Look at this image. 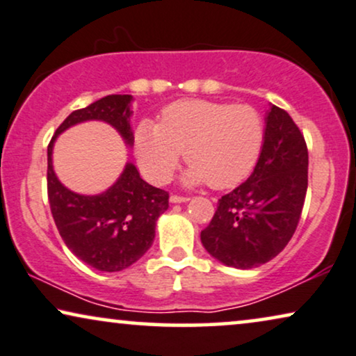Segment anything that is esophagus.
Listing matches in <instances>:
<instances>
[{"instance_id":"obj_1","label":"esophagus","mask_w":356,"mask_h":356,"mask_svg":"<svg viewBox=\"0 0 356 356\" xmlns=\"http://www.w3.org/2000/svg\"><path fill=\"white\" fill-rule=\"evenodd\" d=\"M170 203H186V202H188L191 200V198L188 197H181V195H170Z\"/></svg>"}]
</instances>
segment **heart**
Instances as JSON below:
<instances>
[{
  "mask_svg": "<svg viewBox=\"0 0 356 356\" xmlns=\"http://www.w3.org/2000/svg\"><path fill=\"white\" fill-rule=\"evenodd\" d=\"M265 141V123L248 104L182 99L161 112V122L143 120L135 130V154L141 172L154 184L170 179L182 151L191 168L186 186L210 184L233 188L252 174Z\"/></svg>",
  "mask_w": 356,
  "mask_h": 356,
  "instance_id": "1",
  "label": "heart"
}]
</instances>
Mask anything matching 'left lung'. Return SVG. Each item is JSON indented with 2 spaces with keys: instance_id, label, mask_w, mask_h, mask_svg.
Masks as SVG:
<instances>
[{
  "instance_id": "left-lung-1",
  "label": "left lung",
  "mask_w": 356,
  "mask_h": 356,
  "mask_svg": "<svg viewBox=\"0 0 356 356\" xmlns=\"http://www.w3.org/2000/svg\"><path fill=\"white\" fill-rule=\"evenodd\" d=\"M307 191L305 136L283 108L265 117L259 163L244 184L218 200L200 238L208 254L227 267H259L285 249L300 222Z\"/></svg>"
}]
</instances>
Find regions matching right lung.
<instances>
[{"instance_id": "1", "label": "right lung", "mask_w": 356, "mask_h": 356, "mask_svg": "<svg viewBox=\"0 0 356 356\" xmlns=\"http://www.w3.org/2000/svg\"><path fill=\"white\" fill-rule=\"evenodd\" d=\"M131 101L130 94H112L71 112L47 148V192L58 233L76 257L101 272H120L143 257L154 241L156 221L168 210L169 193L145 182L131 163L125 164L120 177L106 192H71L56 177L51 151L56 136L88 120L108 123L131 146Z\"/></svg>"}]
</instances>
